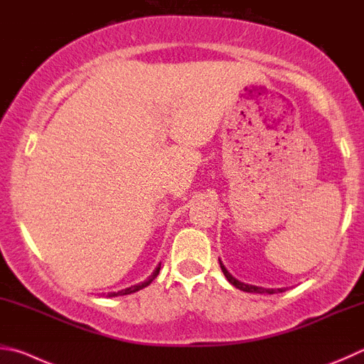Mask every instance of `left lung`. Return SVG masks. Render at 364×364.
Here are the masks:
<instances>
[{"label":"left lung","instance_id":"1","mask_svg":"<svg viewBox=\"0 0 364 364\" xmlns=\"http://www.w3.org/2000/svg\"><path fill=\"white\" fill-rule=\"evenodd\" d=\"M220 266H221V270H223L224 277H226V279L229 280L230 285H234L235 288L242 289V291H247V293H259V294H264V293L274 294V293H283V291H285V288H277V289H274V288H262V287L248 285V283H243V282H240V280H237L235 277L230 275L229 270H228L226 267H224V264H223L221 261H220Z\"/></svg>","mask_w":364,"mask_h":364}]
</instances>
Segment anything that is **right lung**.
I'll return each instance as SVG.
<instances>
[{
  "mask_svg": "<svg viewBox=\"0 0 364 364\" xmlns=\"http://www.w3.org/2000/svg\"><path fill=\"white\" fill-rule=\"evenodd\" d=\"M159 270H161V264L159 266L156 267V270L153 272V275H149V279L148 280H144V282H141L140 285H134V287H130V288H125V289H121V291H117V293H108L107 294V297H114V296H124V294H132V293H135V291H138V289H143L144 287H148L151 282H153L157 275H159Z\"/></svg>",
  "mask_w": 364,
  "mask_h": 364,
  "instance_id": "add662e5",
  "label": "right lung"
}]
</instances>
